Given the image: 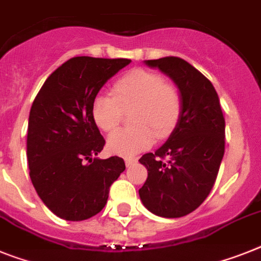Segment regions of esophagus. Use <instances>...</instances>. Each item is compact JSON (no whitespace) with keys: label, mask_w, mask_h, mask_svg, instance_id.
I'll use <instances>...</instances> for the list:
<instances>
[{"label":"esophagus","mask_w":261,"mask_h":261,"mask_svg":"<svg viewBox=\"0 0 261 261\" xmlns=\"http://www.w3.org/2000/svg\"><path fill=\"white\" fill-rule=\"evenodd\" d=\"M124 162H126V166L128 167V166H133L134 163H137L138 159H137V158L130 156V158H126V161H124Z\"/></svg>","instance_id":"obj_1"}]
</instances>
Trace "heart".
I'll use <instances>...</instances> for the list:
<instances>
[{"mask_svg": "<svg viewBox=\"0 0 261 261\" xmlns=\"http://www.w3.org/2000/svg\"><path fill=\"white\" fill-rule=\"evenodd\" d=\"M113 94L95 97L91 114L100 130L111 133L120 124L124 111L131 110L133 126L109 138L114 154L133 156L150 147L154 138H167L178 123L183 106L180 90L155 71L141 67L127 71L114 82Z\"/></svg>", "mask_w": 261, "mask_h": 261, "instance_id": "heart-1", "label": "heart"}]
</instances>
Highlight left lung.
<instances>
[{"mask_svg": "<svg viewBox=\"0 0 261 261\" xmlns=\"http://www.w3.org/2000/svg\"><path fill=\"white\" fill-rule=\"evenodd\" d=\"M170 75L183 106L168 141L139 159L147 179L139 196L144 207L163 218H181L198 208L215 185L224 155L225 120L211 81L179 57L146 61Z\"/></svg>", "mask_w": 261, "mask_h": 261, "instance_id": "obj_1", "label": "left lung"}]
</instances>
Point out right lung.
I'll return each instance as SVG.
<instances>
[{
  "instance_id": "add662e5",
  "label": "right lung",
  "mask_w": 261,
  "mask_h": 261,
  "mask_svg": "<svg viewBox=\"0 0 261 261\" xmlns=\"http://www.w3.org/2000/svg\"><path fill=\"white\" fill-rule=\"evenodd\" d=\"M130 62L74 57L45 81L33 102L26 141L30 179L41 200L61 219L80 222L97 215L126 168L119 156L94 158L106 141L91 106L107 80Z\"/></svg>"
}]
</instances>
